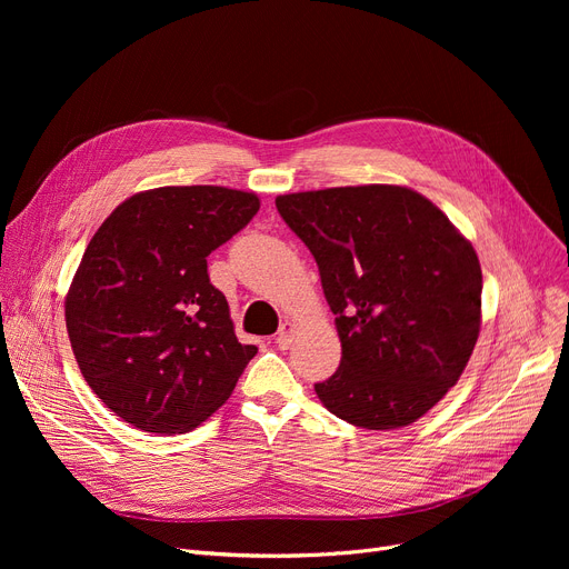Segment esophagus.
Listing matches in <instances>:
<instances>
[{
  "instance_id": "esophagus-1",
  "label": "esophagus",
  "mask_w": 569,
  "mask_h": 569,
  "mask_svg": "<svg viewBox=\"0 0 569 569\" xmlns=\"http://www.w3.org/2000/svg\"><path fill=\"white\" fill-rule=\"evenodd\" d=\"M295 332H297V325L292 320H283V325L279 327V335L274 339V343L281 348V350H288L292 339H295Z\"/></svg>"
}]
</instances>
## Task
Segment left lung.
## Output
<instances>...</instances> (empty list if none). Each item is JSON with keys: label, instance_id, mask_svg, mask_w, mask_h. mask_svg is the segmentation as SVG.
I'll return each mask as SVG.
<instances>
[{"label": "left lung", "instance_id": "obj_1", "mask_svg": "<svg viewBox=\"0 0 569 569\" xmlns=\"http://www.w3.org/2000/svg\"><path fill=\"white\" fill-rule=\"evenodd\" d=\"M277 209L318 262L341 365L316 382L348 425L387 431L461 378L482 325V267L440 209L408 187L286 193Z\"/></svg>", "mask_w": 569, "mask_h": 569}]
</instances>
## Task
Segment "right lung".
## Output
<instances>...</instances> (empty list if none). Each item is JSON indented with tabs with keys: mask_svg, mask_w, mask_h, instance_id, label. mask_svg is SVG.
Segmentation results:
<instances>
[{
	"mask_svg": "<svg viewBox=\"0 0 569 569\" xmlns=\"http://www.w3.org/2000/svg\"><path fill=\"white\" fill-rule=\"evenodd\" d=\"M260 209L256 193L161 187L112 209L64 302L82 378L124 422L187 433L217 412L258 352L239 343L207 256Z\"/></svg>",
	"mask_w": 569,
	"mask_h": 569,
	"instance_id": "1",
	"label": "right lung"
}]
</instances>
